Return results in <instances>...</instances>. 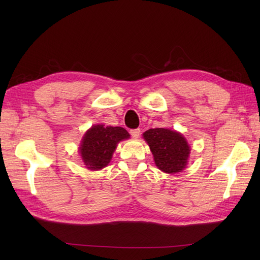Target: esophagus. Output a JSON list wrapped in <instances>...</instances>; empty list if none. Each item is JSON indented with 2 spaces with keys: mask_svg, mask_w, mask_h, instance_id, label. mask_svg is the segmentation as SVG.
Masks as SVG:
<instances>
[{
  "mask_svg": "<svg viewBox=\"0 0 260 260\" xmlns=\"http://www.w3.org/2000/svg\"><path fill=\"white\" fill-rule=\"evenodd\" d=\"M140 132H141L140 129H132V130H130V135L132 138L137 139L140 137Z\"/></svg>",
  "mask_w": 260,
  "mask_h": 260,
  "instance_id": "esophagus-1",
  "label": "esophagus"
}]
</instances>
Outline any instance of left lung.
Segmentation results:
<instances>
[{
	"label": "left lung",
	"mask_w": 260,
	"mask_h": 260,
	"mask_svg": "<svg viewBox=\"0 0 260 260\" xmlns=\"http://www.w3.org/2000/svg\"><path fill=\"white\" fill-rule=\"evenodd\" d=\"M154 156L155 165L166 174L183 170L187 164L191 148L180 132L165 128L149 129L143 133Z\"/></svg>",
	"instance_id": "obj_1"
}]
</instances>
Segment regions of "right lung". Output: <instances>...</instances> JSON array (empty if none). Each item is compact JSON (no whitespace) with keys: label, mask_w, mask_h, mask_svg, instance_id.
Segmentation results:
<instances>
[{"label":"right lung","mask_w":260,"mask_h":260,"mask_svg":"<svg viewBox=\"0 0 260 260\" xmlns=\"http://www.w3.org/2000/svg\"><path fill=\"white\" fill-rule=\"evenodd\" d=\"M129 138L128 131L121 127L92 125L85 132L79 147L85 167L90 170H100L106 167L112 159L117 144Z\"/></svg>","instance_id":"1"}]
</instances>
